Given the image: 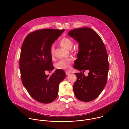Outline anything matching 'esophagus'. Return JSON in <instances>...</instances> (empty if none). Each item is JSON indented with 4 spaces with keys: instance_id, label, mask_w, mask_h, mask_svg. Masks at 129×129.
Masks as SVG:
<instances>
[{
    "instance_id": "1",
    "label": "esophagus",
    "mask_w": 129,
    "mask_h": 129,
    "mask_svg": "<svg viewBox=\"0 0 129 129\" xmlns=\"http://www.w3.org/2000/svg\"><path fill=\"white\" fill-rule=\"evenodd\" d=\"M65 73H66V74L67 75H69V74H70V72H68V71H66Z\"/></svg>"
}]
</instances>
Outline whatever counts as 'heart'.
Wrapping results in <instances>:
<instances>
[{"instance_id":"heart-1","label":"heart","mask_w":129,"mask_h":129,"mask_svg":"<svg viewBox=\"0 0 129 129\" xmlns=\"http://www.w3.org/2000/svg\"><path fill=\"white\" fill-rule=\"evenodd\" d=\"M60 44L62 47L67 50H70L73 45L72 40L67 37L63 38L60 41ZM54 46L52 45L50 48V53L52 57L54 55ZM73 62V59L67 58L63 59L59 61L56 64V67L59 69H68L70 68V65Z\"/></svg>"}]
</instances>
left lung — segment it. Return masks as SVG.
I'll use <instances>...</instances> for the list:
<instances>
[{
    "label": "left lung",
    "mask_w": 129,
    "mask_h": 129,
    "mask_svg": "<svg viewBox=\"0 0 129 129\" xmlns=\"http://www.w3.org/2000/svg\"><path fill=\"white\" fill-rule=\"evenodd\" d=\"M68 34L79 43L74 68L80 72L75 73V95L82 102L92 101L99 96L107 84L109 63L106 47L100 36L89 27L75 28ZM87 70L89 75L85 77L83 73Z\"/></svg>",
    "instance_id": "obj_1"
}]
</instances>
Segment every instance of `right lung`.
I'll use <instances>...</instances> for the list:
<instances>
[{
  "instance_id": "obj_1",
  "label": "right lung",
  "mask_w": 129,
  "mask_h": 129,
  "mask_svg": "<svg viewBox=\"0 0 129 129\" xmlns=\"http://www.w3.org/2000/svg\"><path fill=\"white\" fill-rule=\"evenodd\" d=\"M64 30H35L25 37L21 46L19 69L22 84L31 98L41 103L49 104L57 98L59 83L66 76L61 69L50 76L45 74L54 69L51 47Z\"/></svg>"
}]
</instances>
